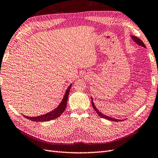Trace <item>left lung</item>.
<instances>
[{"label": "left lung", "mask_w": 158, "mask_h": 158, "mask_svg": "<svg viewBox=\"0 0 158 158\" xmlns=\"http://www.w3.org/2000/svg\"><path fill=\"white\" fill-rule=\"evenodd\" d=\"M132 38L134 40V42H136V44H138V45H139V46H142V47H143V48H146V46H145V44H144L143 43V42L142 41V40H141L140 39H139L138 38H137V37H136V36H134V35H133V36H132ZM91 101H92V106H93V107L94 110L97 112V113L99 115V116H101V118H105V119L109 120H112V121H115V122L120 121V120L112 118H111V117L107 116H106V115H104L103 114H102L100 111H98V110H97V109L96 108V106H94V103H93V99L91 100Z\"/></svg>", "instance_id": "1"}]
</instances>
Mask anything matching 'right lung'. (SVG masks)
<instances>
[{"label":"right lung","instance_id":"obj_1","mask_svg":"<svg viewBox=\"0 0 158 158\" xmlns=\"http://www.w3.org/2000/svg\"><path fill=\"white\" fill-rule=\"evenodd\" d=\"M71 87V85L68 87V89H67V91H66L65 94L64 95V98H63V100H62L61 102L60 103L59 106L56 108V109L54 110L49 112V113H47L46 114H44V115L40 116H36V117H30V116H26L25 115H24V116L27 119L32 120V121H35V122L49 121V120H52L58 118V117H59L63 113V112H64L65 108L67 106V98H68Z\"/></svg>","mask_w":158,"mask_h":158}]
</instances>
